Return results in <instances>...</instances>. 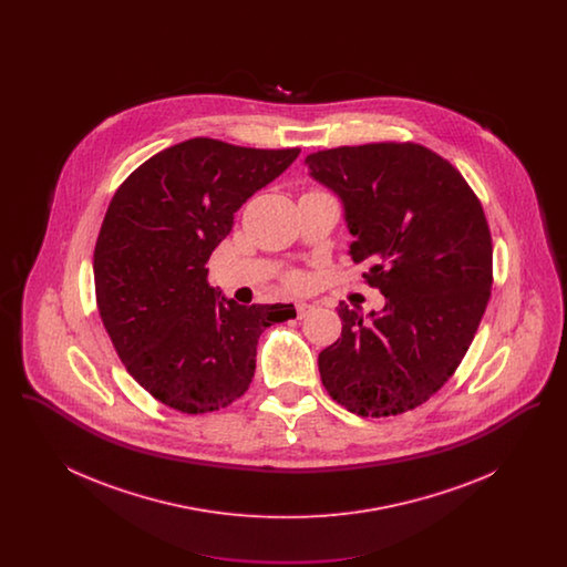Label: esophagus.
<instances>
[{
  "label": "esophagus",
  "instance_id": "esophagus-1",
  "mask_svg": "<svg viewBox=\"0 0 567 567\" xmlns=\"http://www.w3.org/2000/svg\"><path fill=\"white\" fill-rule=\"evenodd\" d=\"M312 308H315V306H312V303H308V301H297V317H299V319H303L306 315H310V310H312Z\"/></svg>",
  "mask_w": 567,
  "mask_h": 567
}]
</instances>
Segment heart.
<instances>
[{
  "label": "heart",
  "instance_id": "heart-1",
  "mask_svg": "<svg viewBox=\"0 0 567 567\" xmlns=\"http://www.w3.org/2000/svg\"><path fill=\"white\" fill-rule=\"evenodd\" d=\"M291 282H296V285H297V282H299V278H297V276H296V278H291Z\"/></svg>",
  "mask_w": 567,
  "mask_h": 567
}]
</instances>
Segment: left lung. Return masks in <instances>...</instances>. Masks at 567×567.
I'll list each match as a JSON object with an SVG mask.
<instances>
[{
	"mask_svg": "<svg viewBox=\"0 0 567 567\" xmlns=\"http://www.w3.org/2000/svg\"><path fill=\"white\" fill-rule=\"evenodd\" d=\"M344 204L354 264L386 303L363 319L340 301L342 336L319 354L327 393L359 416H395L437 393L470 349L493 285L476 193L414 142L338 146L306 157Z\"/></svg>",
	"mask_w": 567,
	"mask_h": 567,
	"instance_id": "1",
	"label": "left lung"
}]
</instances>
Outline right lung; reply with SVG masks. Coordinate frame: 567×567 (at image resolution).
I'll list each match as a JSON object with an SVG mask.
<instances>
[{
	"label": "right lung",
	"instance_id": "obj_1",
	"mask_svg": "<svg viewBox=\"0 0 567 567\" xmlns=\"http://www.w3.org/2000/svg\"><path fill=\"white\" fill-rule=\"evenodd\" d=\"M297 155L193 137L114 193L93 252L97 310L127 372L162 404L204 414L236 402L255 377L264 329L296 319L293 303L218 299L208 259L234 213Z\"/></svg>",
	"mask_w": 567,
	"mask_h": 567
}]
</instances>
